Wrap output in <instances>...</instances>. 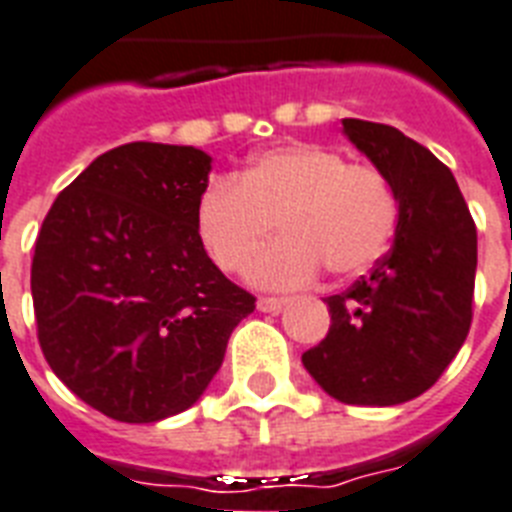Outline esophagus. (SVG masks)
Masks as SVG:
<instances>
[{"instance_id": "34e87169", "label": "esophagus", "mask_w": 512, "mask_h": 512, "mask_svg": "<svg viewBox=\"0 0 512 512\" xmlns=\"http://www.w3.org/2000/svg\"><path fill=\"white\" fill-rule=\"evenodd\" d=\"M288 304V298H277V296H261L259 298V312H269L277 314L282 306Z\"/></svg>"}]
</instances>
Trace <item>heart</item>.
Listing matches in <instances>:
<instances>
[{"label":"heart","instance_id":"b5f03b06","mask_svg":"<svg viewBox=\"0 0 512 512\" xmlns=\"http://www.w3.org/2000/svg\"><path fill=\"white\" fill-rule=\"evenodd\" d=\"M283 230L248 269L261 288H298L320 275L354 277L388 251L399 224L391 179L314 142L264 150L235 174L211 179L195 203V232L222 272H243L252 253Z\"/></svg>","mask_w":512,"mask_h":512}]
</instances>
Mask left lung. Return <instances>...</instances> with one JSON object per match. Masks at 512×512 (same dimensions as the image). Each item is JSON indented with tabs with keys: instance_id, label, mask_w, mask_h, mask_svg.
Segmentation results:
<instances>
[{
	"instance_id": "1",
	"label": "left lung",
	"mask_w": 512,
	"mask_h": 512,
	"mask_svg": "<svg viewBox=\"0 0 512 512\" xmlns=\"http://www.w3.org/2000/svg\"><path fill=\"white\" fill-rule=\"evenodd\" d=\"M343 134L391 179L399 224L370 275L325 298L330 330L301 362L338 402L391 407L428 391L468 338L476 224L428 147L359 118H343Z\"/></svg>"
}]
</instances>
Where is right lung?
Returning a JSON list of instances; mask_svg holds the SVG:
<instances>
[{
    "label": "right lung",
    "instance_id": "add662e5",
    "mask_svg": "<svg viewBox=\"0 0 512 512\" xmlns=\"http://www.w3.org/2000/svg\"><path fill=\"white\" fill-rule=\"evenodd\" d=\"M211 155L129 142L94 158L44 216L31 264L39 346L102 415L155 423L198 402L256 309L195 232Z\"/></svg>",
    "mask_w": 512,
    "mask_h": 512
}]
</instances>
